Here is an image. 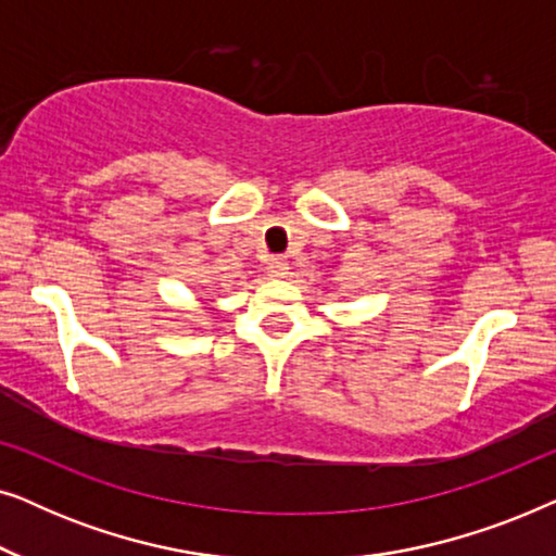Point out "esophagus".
Segmentation results:
<instances>
[{
    "label": "esophagus",
    "mask_w": 556,
    "mask_h": 556,
    "mask_svg": "<svg viewBox=\"0 0 556 556\" xmlns=\"http://www.w3.org/2000/svg\"><path fill=\"white\" fill-rule=\"evenodd\" d=\"M288 268H291V265H288V261L283 255H273L270 261H268V276L270 278H286L288 276Z\"/></svg>",
    "instance_id": "1"
}]
</instances>
